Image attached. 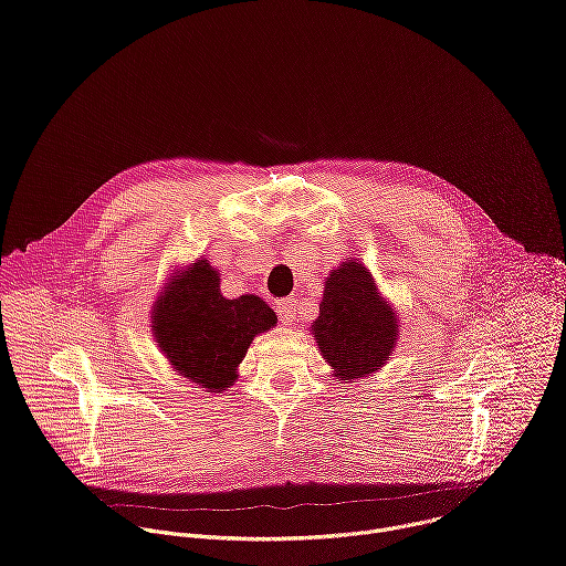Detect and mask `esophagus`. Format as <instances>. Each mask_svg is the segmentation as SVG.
Wrapping results in <instances>:
<instances>
[{
	"label": "esophagus",
	"instance_id": "esophagus-1",
	"mask_svg": "<svg viewBox=\"0 0 566 566\" xmlns=\"http://www.w3.org/2000/svg\"><path fill=\"white\" fill-rule=\"evenodd\" d=\"M277 315L284 322V325H295L297 319V302L293 297H286L282 302H277Z\"/></svg>",
	"mask_w": 566,
	"mask_h": 566
}]
</instances>
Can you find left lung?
<instances>
[{
    "label": "left lung",
    "instance_id": "8db88e82",
    "mask_svg": "<svg viewBox=\"0 0 566 566\" xmlns=\"http://www.w3.org/2000/svg\"><path fill=\"white\" fill-rule=\"evenodd\" d=\"M398 327L396 313L378 293L371 273L349 258L329 273L311 332L334 376L356 382L387 363L398 340Z\"/></svg>",
    "mask_w": 566,
    "mask_h": 566
}]
</instances>
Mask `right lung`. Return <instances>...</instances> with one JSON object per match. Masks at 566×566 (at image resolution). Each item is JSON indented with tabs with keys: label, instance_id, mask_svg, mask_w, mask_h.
<instances>
[{
	"label": "right lung",
	"instance_id": "right-lung-1",
	"mask_svg": "<svg viewBox=\"0 0 566 566\" xmlns=\"http://www.w3.org/2000/svg\"><path fill=\"white\" fill-rule=\"evenodd\" d=\"M275 325L277 315L262 297H223L219 273L206 258L172 273L151 308V334L160 352L175 371L206 391L234 385L253 338Z\"/></svg>",
	"mask_w": 566,
	"mask_h": 566
}]
</instances>
